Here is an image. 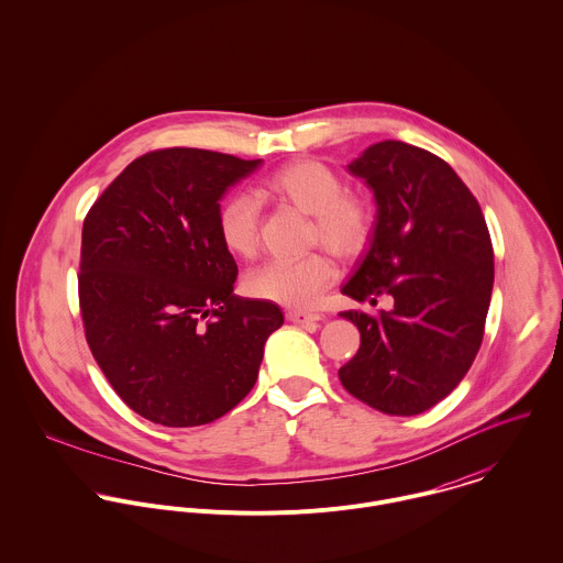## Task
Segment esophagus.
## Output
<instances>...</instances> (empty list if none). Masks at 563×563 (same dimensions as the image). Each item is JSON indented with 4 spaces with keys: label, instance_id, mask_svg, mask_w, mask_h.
Returning <instances> with one entry per match:
<instances>
[{
    "label": "esophagus",
    "instance_id": "esophagus-1",
    "mask_svg": "<svg viewBox=\"0 0 563 563\" xmlns=\"http://www.w3.org/2000/svg\"><path fill=\"white\" fill-rule=\"evenodd\" d=\"M286 319L290 322H297V324H306V322L321 321V314H314V312H306V310H288L286 312Z\"/></svg>",
    "mask_w": 563,
    "mask_h": 563
}]
</instances>
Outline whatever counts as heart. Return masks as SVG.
<instances>
[{"label":"heart","instance_id":"b5f03b06","mask_svg":"<svg viewBox=\"0 0 563 563\" xmlns=\"http://www.w3.org/2000/svg\"><path fill=\"white\" fill-rule=\"evenodd\" d=\"M260 192L310 214L308 242L324 244L338 260H355L375 232L371 201L362 192L344 188L340 173L327 162H286L262 179ZM217 234L230 255L251 260L260 244L255 199L244 192L223 199L217 210ZM333 277V260L317 249L295 260H271L253 268L244 279V290L255 299L286 308H308L317 303Z\"/></svg>","mask_w":563,"mask_h":563}]
</instances>
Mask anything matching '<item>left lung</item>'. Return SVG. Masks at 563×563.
Instances as JSON below:
<instances>
[{"label":"left lung","instance_id":"8db88e82","mask_svg":"<svg viewBox=\"0 0 563 563\" xmlns=\"http://www.w3.org/2000/svg\"><path fill=\"white\" fill-rule=\"evenodd\" d=\"M349 170L377 199L371 249L342 295L393 310L340 317L360 349L338 377L349 395L390 416L422 413L449 397L482 346L494 251L482 206L435 154L401 141L371 145Z\"/></svg>","mask_w":563,"mask_h":563}]
</instances>
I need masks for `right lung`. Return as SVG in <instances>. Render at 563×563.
I'll return each mask as SVG.
<instances>
[{"label":"right lung","instance_id":"obj_1","mask_svg":"<svg viewBox=\"0 0 563 563\" xmlns=\"http://www.w3.org/2000/svg\"><path fill=\"white\" fill-rule=\"evenodd\" d=\"M262 161L168 147L130 162L81 228L84 335L114 393L164 427H197L251 393L271 301L234 292L239 266L217 234L223 192Z\"/></svg>","mask_w":563,"mask_h":563}]
</instances>
